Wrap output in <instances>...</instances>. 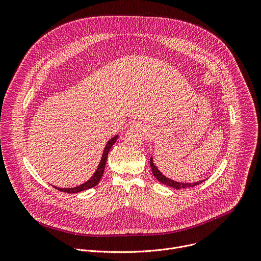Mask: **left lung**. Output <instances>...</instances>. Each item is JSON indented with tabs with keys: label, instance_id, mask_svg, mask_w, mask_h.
<instances>
[{
	"label": "left lung",
	"instance_id": "8db88e82",
	"mask_svg": "<svg viewBox=\"0 0 261 261\" xmlns=\"http://www.w3.org/2000/svg\"><path fill=\"white\" fill-rule=\"evenodd\" d=\"M150 164H151V168H152V171H153L154 176H155L160 182H162V184H164V185H166V186H169V187H171V188H173V189H176V190H178V189H184V188L194 187V186H197V185L201 184L202 181H204V179H203V180H200V181H197V182H193V184H191V182H178V181L172 180V179L167 178L166 176H164V175L159 171V169L155 166V164L153 163V158H151Z\"/></svg>",
	"mask_w": 261,
	"mask_h": 261
}]
</instances>
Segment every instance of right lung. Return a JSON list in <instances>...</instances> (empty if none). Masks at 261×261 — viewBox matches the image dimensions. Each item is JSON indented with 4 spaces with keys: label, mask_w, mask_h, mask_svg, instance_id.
Returning <instances> with one entry per match:
<instances>
[{
    "label": "right lung",
    "mask_w": 261,
    "mask_h": 261,
    "mask_svg": "<svg viewBox=\"0 0 261 261\" xmlns=\"http://www.w3.org/2000/svg\"><path fill=\"white\" fill-rule=\"evenodd\" d=\"M118 137H119V136L116 135L115 137H113V138H111V139L107 142V144H106V146H105V148H104V151H103V155H102L101 161H100V163H99V165H98V168H97L96 172L93 174V176H92L88 181L82 184L81 186H77V187H75V188H58V187H55V186H54V188H56L57 190H60L61 192L79 193V192H82V191H85V190H88V189H90V188L95 187V186L100 181V178H101V176H102V174H103V172H104L105 163H106V160H107L108 153H109V151H110L111 146H113V145L115 144V142L117 141Z\"/></svg>",
    "instance_id": "add662e5"
}]
</instances>
